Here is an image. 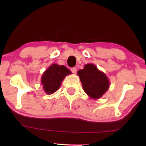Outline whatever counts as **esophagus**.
Wrapping results in <instances>:
<instances>
[{
  "label": "esophagus",
  "mask_w": 146,
  "mask_h": 146,
  "mask_svg": "<svg viewBox=\"0 0 146 146\" xmlns=\"http://www.w3.org/2000/svg\"><path fill=\"white\" fill-rule=\"evenodd\" d=\"M71 71L72 73H76V72H77V68H76V67H73V68H71Z\"/></svg>",
  "instance_id": "obj_1"
}]
</instances>
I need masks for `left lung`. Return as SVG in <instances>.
Segmentation results:
<instances>
[{"instance_id": "obj_1", "label": "left lung", "mask_w": 146, "mask_h": 146, "mask_svg": "<svg viewBox=\"0 0 146 146\" xmlns=\"http://www.w3.org/2000/svg\"><path fill=\"white\" fill-rule=\"evenodd\" d=\"M82 86L86 94L91 98L98 99L103 95L109 87V81L106 75L100 71L94 64L85 65L82 70H79Z\"/></svg>"}]
</instances>
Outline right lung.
Returning a JSON list of instances; mask_svg holds the SVG:
<instances>
[{"instance_id": "obj_1", "label": "right lung", "mask_w": 146, "mask_h": 146, "mask_svg": "<svg viewBox=\"0 0 146 146\" xmlns=\"http://www.w3.org/2000/svg\"><path fill=\"white\" fill-rule=\"evenodd\" d=\"M71 73L63 65L59 66L54 64L49 66L42 77V84L46 93L51 94L58 90L64 77Z\"/></svg>"}]
</instances>
